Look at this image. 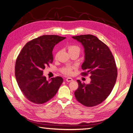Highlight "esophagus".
<instances>
[{"instance_id":"obj_1","label":"esophagus","mask_w":133,"mask_h":133,"mask_svg":"<svg viewBox=\"0 0 133 133\" xmlns=\"http://www.w3.org/2000/svg\"><path fill=\"white\" fill-rule=\"evenodd\" d=\"M66 80L68 82H70L73 81V79H72V78H66Z\"/></svg>"}]
</instances>
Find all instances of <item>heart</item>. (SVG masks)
<instances>
[{
	"mask_svg": "<svg viewBox=\"0 0 133 133\" xmlns=\"http://www.w3.org/2000/svg\"><path fill=\"white\" fill-rule=\"evenodd\" d=\"M68 52H74V51H77L78 52H80L81 49L79 46H78L77 45H70L68 46ZM58 53L57 52L55 55V57H57ZM73 67L71 66H67L65 67H63L61 69V72L63 73V74H65L67 75H71L72 73V70H73Z\"/></svg>",
	"mask_w": 133,
	"mask_h": 133,
	"instance_id": "heart-1",
	"label": "heart"
}]
</instances>
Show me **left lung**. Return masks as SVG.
Wrapping results in <instances>:
<instances>
[{
	"label": "left lung",
	"instance_id": "8db88e82",
	"mask_svg": "<svg viewBox=\"0 0 133 133\" xmlns=\"http://www.w3.org/2000/svg\"><path fill=\"white\" fill-rule=\"evenodd\" d=\"M80 42L84 49V61L82 68L90 74V83H82L77 80L78 88L75 92L77 100L87 107L101 104L109 96L117 79V69L111 51L96 37L86 34L72 37Z\"/></svg>",
	"mask_w": 133,
	"mask_h": 133
}]
</instances>
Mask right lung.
Instances as JSON below:
<instances>
[{"instance_id": "add662e5", "label": "right lung", "mask_w": 133, "mask_h": 133, "mask_svg": "<svg viewBox=\"0 0 133 133\" xmlns=\"http://www.w3.org/2000/svg\"><path fill=\"white\" fill-rule=\"evenodd\" d=\"M65 38L56 35L39 37L28 42L19 54L15 74L19 89L29 101L39 105L45 103L62 84V77L47 80L43 70L53 61L54 46Z\"/></svg>"}]
</instances>
